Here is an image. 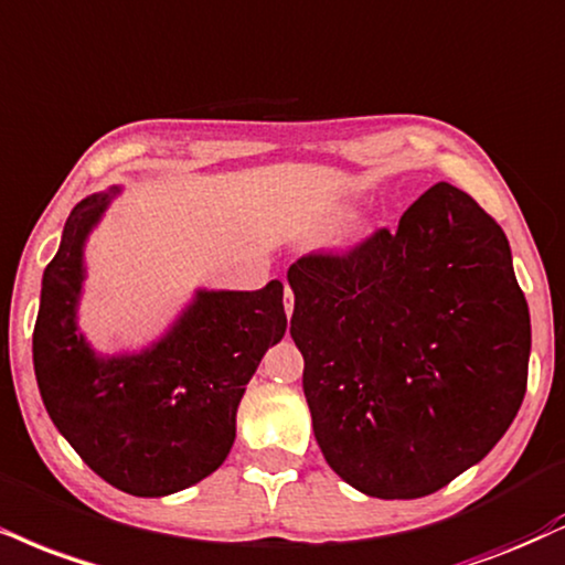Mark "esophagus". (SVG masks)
I'll return each mask as SVG.
<instances>
[{"instance_id":"obj_1","label":"esophagus","mask_w":565,"mask_h":565,"mask_svg":"<svg viewBox=\"0 0 565 565\" xmlns=\"http://www.w3.org/2000/svg\"><path fill=\"white\" fill-rule=\"evenodd\" d=\"M284 310H287V318H291V310H295V297H291V289H284Z\"/></svg>"}]
</instances>
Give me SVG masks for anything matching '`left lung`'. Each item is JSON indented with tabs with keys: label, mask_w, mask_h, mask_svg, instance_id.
<instances>
[{
	"label": "left lung",
	"mask_w": 565,
	"mask_h": 565,
	"mask_svg": "<svg viewBox=\"0 0 565 565\" xmlns=\"http://www.w3.org/2000/svg\"><path fill=\"white\" fill-rule=\"evenodd\" d=\"M291 339L326 463L358 492L416 500L477 466L526 394L532 323L505 231L437 183L397 231L287 270Z\"/></svg>",
	"instance_id": "left-lung-1"
}]
</instances>
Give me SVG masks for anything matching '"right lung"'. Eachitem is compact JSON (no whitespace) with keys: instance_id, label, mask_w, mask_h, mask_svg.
<instances>
[{"instance_id":"add662e5","label":"right lung","mask_w":565,"mask_h":565,"mask_svg":"<svg viewBox=\"0 0 565 565\" xmlns=\"http://www.w3.org/2000/svg\"><path fill=\"white\" fill-rule=\"evenodd\" d=\"M120 192L88 194L67 215L42 278L33 371L52 424L97 477L136 498H166L226 460L244 390L287 331L284 284L196 289L152 344L102 355L78 326L84 253Z\"/></svg>"}]
</instances>
